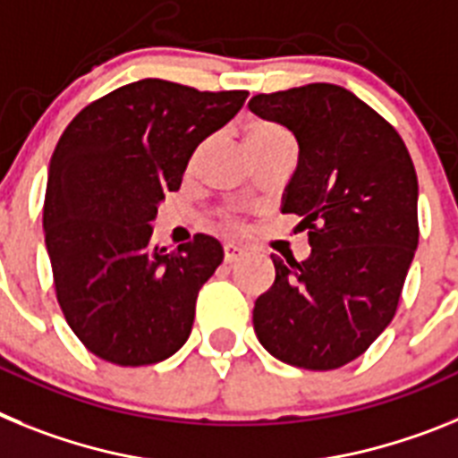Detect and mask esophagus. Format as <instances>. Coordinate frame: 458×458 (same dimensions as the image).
<instances>
[{"label": "esophagus", "instance_id": "1", "mask_svg": "<svg viewBox=\"0 0 458 458\" xmlns=\"http://www.w3.org/2000/svg\"><path fill=\"white\" fill-rule=\"evenodd\" d=\"M242 256H244V249H240V246H234V244H225L224 246V260L228 262V265L237 262Z\"/></svg>", "mask_w": 458, "mask_h": 458}]
</instances>
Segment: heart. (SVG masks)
<instances>
[{
    "label": "heart",
    "mask_w": 458,
    "mask_h": 458,
    "mask_svg": "<svg viewBox=\"0 0 458 458\" xmlns=\"http://www.w3.org/2000/svg\"><path fill=\"white\" fill-rule=\"evenodd\" d=\"M244 140H246V147H249V152L256 154L260 152V149H267V147L272 145L290 142V138L284 129H278V126L272 124V122H253V124H249V129H246ZM218 216H221V221H224L225 225L240 224V218H237V214L234 212H221Z\"/></svg>",
    "instance_id": "heart-1"
}]
</instances>
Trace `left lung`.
Returning a JSON list of instances; mask_svg holds the SVG:
<instances>
[{
    "label": "left lung",
    "mask_w": 458,
    "mask_h": 458,
    "mask_svg": "<svg viewBox=\"0 0 458 458\" xmlns=\"http://www.w3.org/2000/svg\"><path fill=\"white\" fill-rule=\"evenodd\" d=\"M258 117L295 135L297 170L281 212L309 230L311 256H272L276 278L253 306L258 341L309 371L345 367L399 306L420 240L417 173L396 129L329 82L258 94Z\"/></svg>",
    "instance_id": "8db88e82"
}]
</instances>
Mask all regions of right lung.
Segmentation results:
<instances>
[{
  "mask_svg": "<svg viewBox=\"0 0 458 458\" xmlns=\"http://www.w3.org/2000/svg\"><path fill=\"white\" fill-rule=\"evenodd\" d=\"M249 91L145 78L71 119L47 174L43 228L55 295L89 352L119 367L168 360L186 344L205 281L224 260L209 234L168 251L152 242L165 191Z\"/></svg>",
  "mask_w": 458,
  "mask_h": 458,
  "instance_id": "add662e5",
  "label": "right lung"
}]
</instances>
